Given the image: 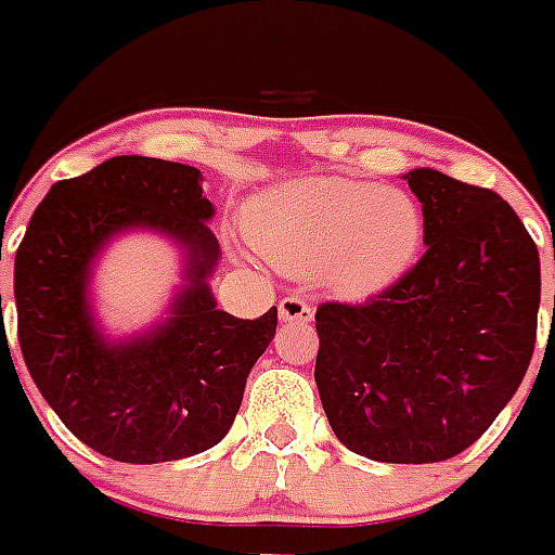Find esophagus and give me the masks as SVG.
I'll return each mask as SVG.
<instances>
[{
  "label": "esophagus",
  "instance_id": "34e87169",
  "mask_svg": "<svg viewBox=\"0 0 555 555\" xmlns=\"http://www.w3.org/2000/svg\"><path fill=\"white\" fill-rule=\"evenodd\" d=\"M279 317L282 322H299V325H308L313 320V308L299 296H285L279 302Z\"/></svg>",
  "mask_w": 555,
  "mask_h": 555
}]
</instances>
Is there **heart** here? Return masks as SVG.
Masks as SVG:
<instances>
[{
	"label": "heart",
	"mask_w": 555,
	"mask_h": 555,
	"mask_svg": "<svg viewBox=\"0 0 555 555\" xmlns=\"http://www.w3.org/2000/svg\"><path fill=\"white\" fill-rule=\"evenodd\" d=\"M247 233L287 276L320 279L346 299H365L417 261L426 216L400 186L305 178L253 201Z\"/></svg>",
	"instance_id": "b5f03b06"
}]
</instances>
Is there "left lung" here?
<instances>
[{
	"instance_id": "obj_1",
	"label": "left lung",
	"mask_w": 555,
	"mask_h": 555,
	"mask_svg": "<svg viewBox=\"0 0 555 555\" xmlns=\"http://www.w3.org/2000/svg\"><path fill=\"white\" fill-rule=\"evenodd\" d=\"M405 181L423 204L426 253L365 305L317 308L313 379L351 452L438 464L473 447L521 386L542 268L499 192L438 169H412Z\"/></svg>"
}]
</instances>
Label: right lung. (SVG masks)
Segmentation results:
<instances>
[{
    "mask_svg": "<svg viewBox=\"0 0 555 555\" xmlns=\"http://www.w3.org/2000/svg\"><path fill=\"white\" fill-rule=\"evenodd\" d=\"M212 212L195 167L117 155L56 181L16 250L22 360L74 438L112 461L160 464L216 447L276 334V308L259 320L216 308L207 285L221 253L207 227ZM132 225L185 247V287L160 326L143 338L108 340L90 317V261Z\"/></svg>",
    "mask_w": 555,
    "mask_h": 555,
    "instance_id": "add662e5",
    "label": "right lung"
}]
</instances>
